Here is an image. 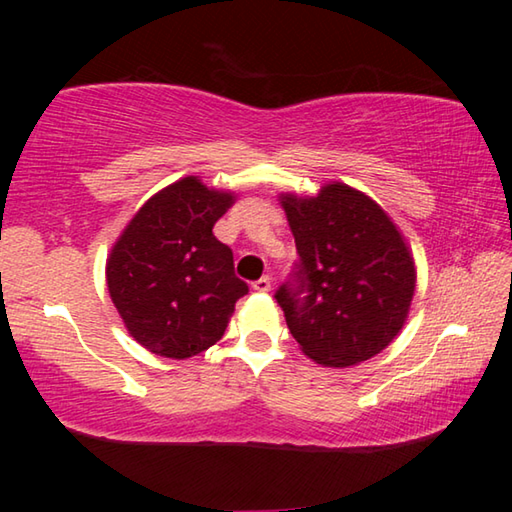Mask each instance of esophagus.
Returning a JSON list of instances; mask_svg holds the SVG:
<instances>
[{
    "label": "esophagus",
    "mask_w": 512,
    "mask_h": 512,
    "mask_svg": "<svg viewBox=\"0 0 512 512\" xmlns=\"http://www.w3.org/2000/svg\"><path fill=\"white\" fill-rule=\"evenodd\" d=\"M253 289H255V291H259V293L271 291V277H268V275L259 277V280H255V282H253Z\"/></svg>",
    "instance_id": "1"
}]
</instances>
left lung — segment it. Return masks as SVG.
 Instances as JSON below:
<instances>
[{"label": "left lung", "instance_id": "obj_1", "mask_svg": "<svg viewBox=\"0 0 512 512\" xmlns=\"http://www.w3.org/2000/svg\"><path fill=\"white\" fill-rule=\"evenodd\" d=\"M298 259L275 291L293 339L320 366L375 357L409 314L415 268L381 207L348 185L284 196Z\"/></svg>", "mask_w": 512, "mask_h": 512}]
</instances>
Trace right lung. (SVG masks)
I'll return each instance as SVG.
<instances>
[{
	"mask_svg": "<svg viewBox=\"0 0 512 512\" xmlns=\"http://www.w3.org/2000/svg\"><path fill=\"white\" fill-rule=\"evenodd\" d=\"M230 205V194L183 178L146 201L112 248L110 298L133 339L153 354L189 359L205 352L248 293L232 250L212 232Z\"/></svg>",
	"mask_w": 512,
	"mask_h": 512,
	"instance_id": "obj_1",
	"label": "right lung"
}]
</instances>
